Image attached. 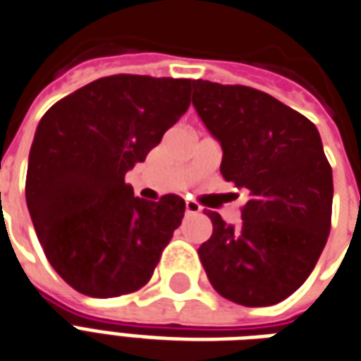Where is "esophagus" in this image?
Here are the masks:
<instances>
[{"mask_svg": "<svg viewBox=\"0 0 361 361\" xmlns=\"http://www.w3.org/2000/svg\"><path fill=\"white\" fill-rule=\"evenodd\" d=\"M184 212H186V215H196V213L202 212V207L196 202H186L184 204Z\"/></svg>", "mask_w": 361, "mask_h": 361, "instance_id": "esophagus-1", "label": "esophagus"}]
</instances>
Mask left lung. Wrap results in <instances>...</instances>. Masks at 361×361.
<instances>
[{"instance_id":"8db88e82","label":"left lung","mask_w":361,"mask_h":361,"mask_svg":"<svg viewBox=\"0 0 361 361\" xmlns=\"http://www.w3.org/2000/svg\"><path fill=\"white\" fill-rule=\"evenodd\" d=\"M192 104L223 148L221 175L246 188L238 227L219 213L198 248L213 288L248 307L273 306L314 271L331 231L333 171L310 119L240 84L194 80Z\"/></svg>"}]
</instances>
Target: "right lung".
<instances>
[{"mask_svg": "<svg viewBox=\"0 0 361 361\" xmlns=\"http://www.w3.org/2000/svg\"><path fill=\"white\" fill-rule=\"evenodd\" d=\"M192 86L190 78L104 76L42 117L26 206L47 262L80 294L115 298L154 275L183 221L184 200L136 198L125 175L186 113Z\"/></svg>", "mask_w": 361, "mask_h": 361, "instance_id": "right-lung-1", "label": "right lung"}]
</instances>
